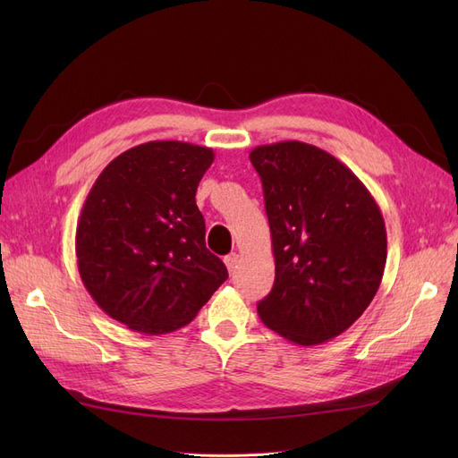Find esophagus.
Listing matches in <instances>:
<instances>
[{
  "instance_id": "34e87169",
  "label": "esophagus",
  "mask_w": 458,
  "mask_h": 458,
  "mask_svg": "<svg viewBox=\"0 0 458 458\" xmlns=\"http://www.w3.org/2000/svg\"><path fill=\"white\" fill-rule=\"evenodd\" d=\"M239 259H241V256L237 254V252H233V254H229V256H225V266H227V271L229 273H233L234 269H237V263H239Z\"/></svg>"
}]
</instances>
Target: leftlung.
Wrapping results in <instances>:
<instances>
[{
  "label": "left lung",
  "mask_w": 458,
  "mask_h": 458,
  "mask_svg": "<svg viewBox=\"0 0 458 458\" xmlns=\"http://www.w3.org/2000/svg\"><path fill=\"white\" fill-rule=\"evenodd\" d=\"M275 284L258 303L263 325L298 345L328 342L369 308L387 239L377 200L348 165L301 141L259 145Z\"/></svg>",
  "instance_id": "1"
}]
</instances>
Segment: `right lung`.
I'll return each mask as SVG.
<instances>
[{
	"label": "right lung",
	"mask_w": 458,
	"mask_h": 458,
	"mask_svg": "<svg viewBox=\"0 0 458 458\" xmlns=\"http://www.w3.org/2000/svg\"><path fill=\"white\" fill-rule=\"evenodd\" d=\"M214 150L148 141L95 179L76 227L80 279L108 317L143 335L185 327L227 279L206 248L195 195Z\"/></svg>",
	"instance_id": "add662e5"
}]
</instances>
